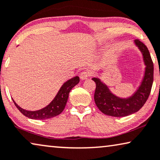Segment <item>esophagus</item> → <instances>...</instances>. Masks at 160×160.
Instances as JSON below:
<instances>
[{
    "label": "esophagus",
    "instance_id": "esophagus-1",
    "mask_svg": "<svg viewBox=\"0 0 160 160\" xmlns=\"http://www.w3.org/2000/svg\"><path fill=\"white\" fill-rule=\"evenodd\" d=\"M90 75H91V73H89V71H83V72L81 73L80 78L82 80H85V79H87V78H88V77H89Z\"/></svg>",
    "mask_w": 160,
    "mask_h": 160
}]
</instances>
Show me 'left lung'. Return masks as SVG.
<instances>
[{
    "instance_id": "obj_1",
    "label": "left lung",
    "mask_w": 160,
    "mask_h": 160,
    "mask_svg": "<svg viewBox=\"0 0 160 160\" xmlns=\"http://www.w3.org/2000/svg\"><path fill=\"white\" fill-rule=\"evenodd\" d=\"M134 44L142 53L146 67L139 87L131 97L127 98L118 97L112 93L108 86L99 78H92L96 84L94 102L104 114L112 117H125L133 114L143 107L149 96L154 78L153 62L144 44L138 40H136Z\"/></svg>"
}]
</instances>
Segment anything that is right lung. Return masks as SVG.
<instances>
[{"mask_svg": "<svg viewBox=\"0 0 160 160\" xmlns=\"http://www.w3.org/2000/svg\"><path fill=\"white\" fill-rule=\"evenodd\" d=\"M79 77L75 76L71 79H69L62 85L61 89H59L58 92L53 99V100L49 105L46 106L45 108L40 110L35 111H29L24 110L20 108L15 101L13 99V103L18 110L22 113L25 116L31 119L34 120H46L51 118L55 117L57 115L61 114L66 107L67 100L68 98L69 92L73 87H74L76 84L79 82Z\"/></svg>", "mask_w": 160, "mask_h": 160, "instance_id": "add662e5", "label": "right lung"}]
</instances>
